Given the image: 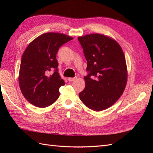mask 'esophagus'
<instances>
[{
  "label": "esophagus",
  "instance_id": "esophagus-1",
  "mask_svg": "<svg viewBox=\"0 0 153 153\" xmlns=\"http://www.w3.org/2000/svg\"><path fill=\"white\" fill-rule=\"evenodd\" d=\"M75 79H76V77H74V78H68V80L69 82H73L75 80Z\"/></svg>",
  "mask_w": 153,
  "mask_h": 153
}]
</instances>
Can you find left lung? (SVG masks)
Masks as SVG:
<instances>
[{
	"mask_svg": "<svg viewBox=\"0 0 153 153\" xmlns=\"http://www.w3.org/2000/svg\"><path fill=\"white\" fill-rule=\"evenodd\" d=\"M87 62L85 87L79 93L88 108L101 111L119 100L125 89L128 71L121 46L114 39L101 34L78 37Z\"/></svg>",
	"mask_w": 153,
	"mask_h": 153,
	"instance_id": "8db88e82",
	"label": "left lung"
}]
</instances>
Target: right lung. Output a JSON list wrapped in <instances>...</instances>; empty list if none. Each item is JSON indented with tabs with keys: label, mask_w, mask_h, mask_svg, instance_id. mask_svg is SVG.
Instances as JSON below:
<instances>
[{
	"label": "right lung",
	"mask_w": 153,
	"mask_h": 153,
	"mask_svg": "<svg viewBox=\"0 0 153 153\" xmlns=\"http://www.w3.org/2000/svg\"><path fill=\"white\" fill-rule=\"evenodd\" d=\"M64 34L48 32L29 43L23 53L19 85L25 98L40 108L53 104L59 97V88L65 85L58 73L56 55L62 45L72 40ZM52 69V75L49 72Z\"/></svg>",
	"instance_id": "1"
}]
</instances>
